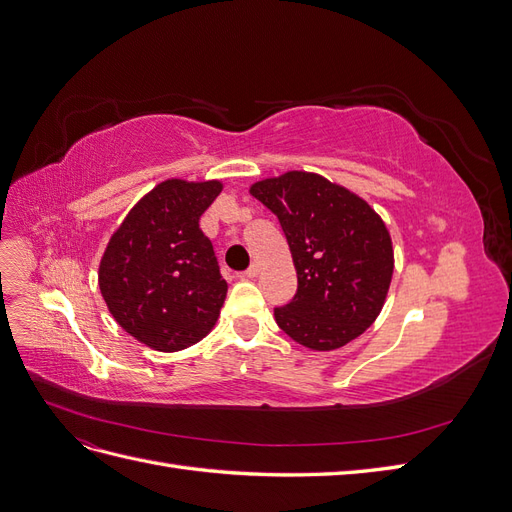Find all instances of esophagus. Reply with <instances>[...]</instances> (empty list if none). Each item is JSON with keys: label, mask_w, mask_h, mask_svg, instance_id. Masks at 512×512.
<instances>
[{"label": "esophagus", "mask_w": 512, "mask_h": 512, "mask_svg": "<svg viewBox=\"0 0 512 512\" xmlns=\"http://www.w3.org/2000/svg\"><path fill=\"white\" fill-rule=\"evenodd\" d=\"M258 271H260L258 265H252L250 269H245V271L241 273V277H243V280H254V277L258 275Z\"/></svg>", "instance_id": "obj_1"}]
</instances>
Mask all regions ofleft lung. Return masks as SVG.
Listing matches in <instances>:
<instances>
[{
    "label": "left lung",
    "instance_id": "left-lung-1",
    "mask_svg": "<svg viewBox=\"0 0 512 512\" xmlns=\"http://www.w3.org/2000/svg\"><path fill=\"white\" fill-rule=\"evenodd\" d=\"M250 194L277 215L297 269V294L275 307L277 327L312 350L359 337L378 318L393 277V243L380 215L303 170L262 179Z\"/></svg>",
    "mask_w": 512,
    "mask_h": 512
}]
</instances>
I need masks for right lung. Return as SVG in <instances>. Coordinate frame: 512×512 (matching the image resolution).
<instances>
[{
	"label": "right lung",
	"mask_w": 512,
	"mask_h": 512,
	"mask_svg": "<svg viewBox=\"0 0 512 512\" xmlns=\"http://www.w3.org/2000/svg\"><path fill=\"white\" fill-rule=\"evenodd\" d=\"M220 181L166 179L143 196L108 241L98 282L108 312L138 342L177 352L220 316L228 284L198 220Z\"/></svg>",
	"instance_id": "1"
}]
</instances>
